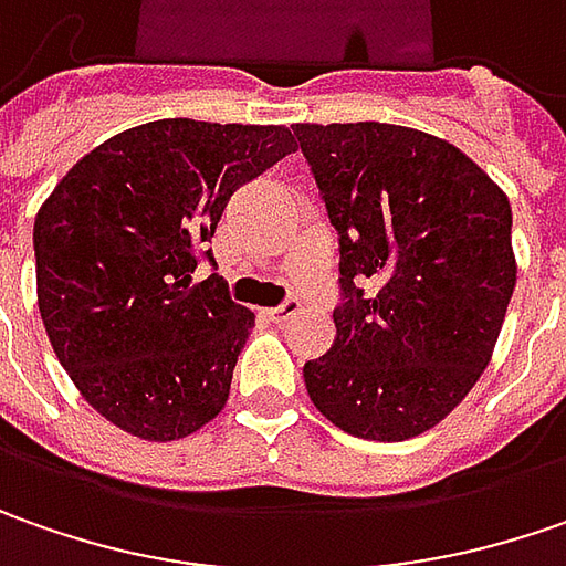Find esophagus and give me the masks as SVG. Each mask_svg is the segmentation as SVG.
Instances as JSON below:
<instances>
[{
  "mask_svg": "<svg viewBox=\"0 0 566 566\" xmlns=\"http://www.w3.org/2000/svg\"><path fill=\"white\" fill-rule=\"evenodd\" d=\"M297 313H301V301H297V297H287V301L279 303L275 310H269V316H272V319H275V322L294 319Z\"/></svg>",
  "mask_w": 566,
  "mask_h": 566,
  "instance_id": "34e87169",
  "label": "esophagus"
}]
</instances>
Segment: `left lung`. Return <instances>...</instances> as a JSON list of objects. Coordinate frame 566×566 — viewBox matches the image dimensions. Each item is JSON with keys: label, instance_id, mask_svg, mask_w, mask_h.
<instances>
[{"label": "left lung", "instance_id": "obj_1", "mask_svg": "<svg viewBox=\"0 0 566 566\" xmlns=\"http://www.w3.org/2000/svg\"><path fill=\"white\" fill-rule=\"evenodd\" d=\"M291 130L342 250L338 335L303 366L310 400L347 436L413 439L492 360L516 284L511 203L467 153L413 127Z\"/></svg>", "mask_w": 566, "mask_h": 566}]
</instances>
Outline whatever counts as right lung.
<instances>
[{"label": "right lung", "mask_w": 566, "mask_h": 566, "mask_svg": "<svg viewBox=\"0 0 566 566\" xmlns=\"http://www.w3.org/2000/svg\"><path fill=\"white\" fill-rule=\"evenodd\" d=\"M294 137L282 125L163 118L90 149L33 222L52 350L96 413L175 441L222 413L253 313L212 272L193 282L231 193Z\"/></svg>", "instance_id": "obj_1"}]
</instances>
